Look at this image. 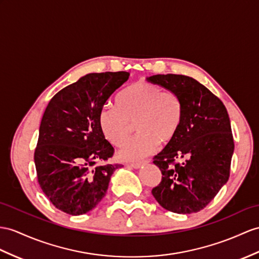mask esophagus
<instances>
[{
    "label": "esophagus",
    "instance_id": "34e87169",
    "mask_svg": "<svg viewBox=\"0 0 259 259\" xmlns=\"http://www.w3.org/2000/svg\"><path fill=\"white\" fill-rule=\"evenodd\" d=\"M145 162H146V161H142V162H132V163H127V166H128V167H132V168L138 169V168H141Z\"/></svg>",
    "mask_w": 259,
    "mask_h": 259
}]
</instances>
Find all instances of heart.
<instances>
[{"instance_id":"obj_1","label":"heart","mask_w":259,"mask_h":259,"mask_svg":"<svg viewBox=\"0 0 259 259\" xmlns=\"http://www.w3.org/2000/svg\"><path fill=\"white\" fill-rule=\"evenodd\" d=\"M117 108L105 106L99 114V124L104 137L114 146L127 141L132 124L136 122L138 134L119 150V158L137 161L154 151L160 143H168L179 130L182 104L177 93L140 81L119 93Z\"/></svg>"}]
</instances>
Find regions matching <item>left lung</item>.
<instances>
[{
	"instance_id": "1",
	"label": "left lung",
	"mask_w": 259,
	"mask_h": 259,
	"mask_svg": "<svg viewBox=\"0 0 259 259\" xmlns=\"http://www.w3.org/2000/svg\"><path fill=\"white\" fill-rule=\"evenodd\" d=\"M147 81L177 93L182 104L178 132L154 157L162 177L151 193L170 212H199L230 177L234 140L228 111L222 101L191 77L156 74Z\"/></svg>"
}]
</instances>
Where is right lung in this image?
<instances>
[{
    "label": "right lung",
    "instance_id": "1",
    "mask_svg": "<svg viewBox=\"0 0 259 259\" xmlns=\"http://www.w3.org/2000/svg\"><path fill=\"white\" fill-rule=\"evenodd\" d=\"M126 71L89 73L56 93L44 113L34 160L42 192L57 209L81 215L96 207L121 163L109 159L99 114L125 81Z\"/></svg>",
    "mask_w": 259,
    "mask_h": 259
}]
</instances>
